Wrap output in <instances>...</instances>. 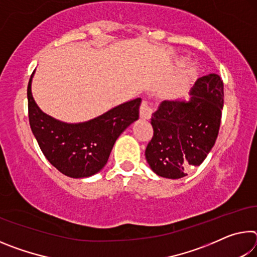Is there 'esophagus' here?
Segmentation results:
<instances>
[{
	"instance_id": "obj_1",
	"label": "esophagus",
	"mask_w": 257,
	"mask_h": 257,
	"mask_svg": "<svg viewBox=\"0 0 257 257\" xmlns=\"http://www.w3.org/2000/svg\"><path fill=\"white\" fill-rule=\"evenodd\" d=\"M152 113H153V110H152V107L149 105V102L143 99L141 107H139V115H141V118L149 120L151 119Z\"/></svg>"
}]
</instances>
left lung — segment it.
I'll use <instances>...</instances> for the list:
<instances>
[{"label":"left lung","instance_id":"left-lung-1","mask_svg":"<svg viewBox=\"0 0 257 257\" xmlns=\"http://www.w3.org/2000/svg\"><path fill=\"white\" fill-rule=\"evenodd\" d=\"M223 81L216 73L199 78L185 101H163L152 114L153 137L145 155L156 175L179 179L201 164L216 141L223 108Z\"/></svg>","mask_w":257,"mask_h":257}]
</instances>
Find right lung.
<instances>
[{
    "label": "right lung",
    "instance_id": "1",
    "mask_svg": "<svg viewBox=\"0 0 257 257\" xmlns=\"http://www.w3.org/2000/svg\"><path fill=\"white\" fill-rule=\"evenodd\" d=\"M32 73L28 88V118L43 154L58 170L71 178H86L106 164L121 133L138 119L141 98L112 108L87 122L70 124L41 111L32 95Z\"/></svg>",
    "mask_w": 257,
    "mask_h": 257
}]
</instances>
